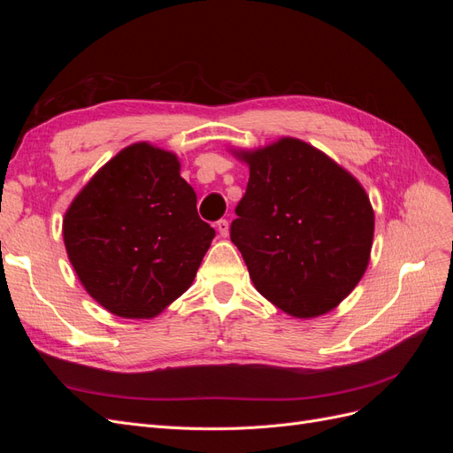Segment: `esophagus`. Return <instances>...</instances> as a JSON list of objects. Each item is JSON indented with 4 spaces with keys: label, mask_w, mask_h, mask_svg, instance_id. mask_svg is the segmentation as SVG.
Returning <instances> with one entry per match:
<instances>
[{
    "label": "esophagus",
    "mask_w": 453,
    "mask_h": 453,
    "mask_svg": "<svg viewBox=\"0 0 453 453\" xmlns=\"http://www.w3.org/2000/svg\"><path fill=\"white\" fill-rule=\"evenodd\" d=\"M217 230H219V234H221L223 238H226V236H228L230 225H228L226 219H221V221H217Z\"/></svg>",
    "instance_id": "34e87169"
}]
</instances>
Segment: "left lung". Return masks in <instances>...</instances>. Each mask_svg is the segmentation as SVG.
Wrapping results in <instances>:
<instances>
[{
    "label": "left lung",
    "instance_id": "left-lung-1",
    "mask_svg": "<svg viewBox=\"0 0 453 453\" xmlns=\"http://www.w3.org/2000/svg\"><path fill=\"white\" fill-rule=\"evenodd\" d=\"M250 183L230 240L255 289L295 318L336 308L363 278L374 211L361 183L319 149L295 138L240 150Z\"/></svg>",
    "mask_w": 453,
    "mask_h": 453
}]
</instances>
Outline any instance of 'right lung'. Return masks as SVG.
I'll return each mask as SVG.
<instances>
[{
  "mask_svg": "<svg viewBox=\"0 0 453 453\" xmlns=\"http://www.w3.org/2000/svg\"><path fill=\"white\" fill-rule=\"evenodd\" d=\"M170 150L134 143L98 170L64 217L87 293L127 319L158 315L193 283L215 230Z\"/></svg>",
  "mask_w": 453,
  "mask_h": 453,
  "instance_id": "1",
  "label": "right lung"
}]
</instances>
